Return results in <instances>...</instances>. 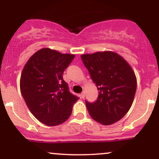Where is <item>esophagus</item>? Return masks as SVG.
Wrapping results in <instances>:
<instances>
[{"label": "esophagus", "mask_w": 159, "mask_h": 159, "mask_svg": "<svg viewBox=\"0 0 159 159\" xmlns=\"http://www.w3.org/2000/svg\"><path fill=\"white\" fill-rule=\"evenodd\" d=\"M81 98H84L85 97V91L84 90H83V92L81 93Z\"/></svg>", "instance_id": "obj_1"}]
</instances>
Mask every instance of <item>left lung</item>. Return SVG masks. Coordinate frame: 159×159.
Instances as JSON below:
<instances>
[{
	"label": "left lung",
	"mask_w": 159,
	"mask_h": 159,
	"mask_svg": "<svg viewBox=\"0 0 159 159\" xmlns=\"http://www.w3.org/2000/svg\"><path fill=\"white\" fill-rule=\"evenodd\" d=\"M81 57L98 90L94 103L86 101L91 117L104 125L119 121L134 101L137 78L129 63L111 51L81 54Z\"/></svg>",
	"instance_id": "obj_1"
}]
</instances>
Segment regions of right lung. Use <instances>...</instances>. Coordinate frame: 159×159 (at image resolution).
<instances>
[{"label": "right lung", "mask_w": 159, "mask_h": 159, "mask_svg": "<svg viewBox=\"0 0 159 159\" xmlns=\"http://www.w3.org/2000/svg\"><path fill=\"white\" fill-rule=\"evenodd\" d=\"M74 57L75 54L43 48L29 58L21 72L20 90L25 103L36 119L48 126L66 121L78 99L63 78Z\"/></svg>", "instance_id": "obj_1"}]
</instances>
